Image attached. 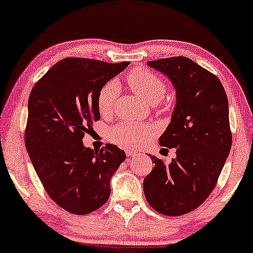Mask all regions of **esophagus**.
<instances>
[{
    "label": "esophagus",
    "mask_w": 253,
    "mask_h": 253,
    "mask_svg": "<svg viewBox=\"0 0 253 253\" xmlns=\"http://www.w3.org/2000/svg\"><path fill=\"white\" fill-rule=\"evenodd\" d=\"M126 154L128 155V156H136L137 155V152H135V151H133V150H126Z\"/></svg>",
    "instance_id": "obj_1"
}]
</instances>
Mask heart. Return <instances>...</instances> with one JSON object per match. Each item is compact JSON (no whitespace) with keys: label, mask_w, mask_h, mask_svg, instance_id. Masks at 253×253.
<instances>
[{"label":"heart","mask_w":253,"mask_h":253,"mask_svg":"<svg viewBox=\"0 0 253 253\" xmlns=\"http://www.w3.org/2000/svg\"><path fill=\"white\" fill-rule=\"evenodd\" d=\"M127 82L136 94L150 105H158L167 92L166 82L148 70L135 69L127 75ZM119 92V84L115 80L103 84L98 92L97 106L100 114L109 115ZM154 128L147 124L122 122L109 130L111 142L124 147H134L153 134Z\"/></svg>","instance_id":"obj_1"}]
</instances>
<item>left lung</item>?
I'll use <instances>...</instances> for the list:
<instances>
[{
    "label": "left lung",
    "instance_id": "1",
    "mask_svg": "<svg viewBox=\"0 0 253 253\" xmlns=\"http://www.w3.org/2000/svg\"><path fill=\"white\" fill-rule=\"evenodd\" d=\"M147 65L168 76L177 93L171 122L159 138L177 156L167 164L150 155L154 168L143 189L156 211L180 216L205 202L230 154L228 101L217 76L190 58H161Z\"/></svg>",
    "mask_w": 253,
    "mask_h": 253
}]
</instances>
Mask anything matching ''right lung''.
Wrapping results in <instances>:
<instances>
[{
  "instance_id": "obj_1",
  "label": "right lung",
  "mask_w": 253,
  "mask_h": 253,
  "mask_svg": "<svg viewBox=\"0 0 253 253\" xmlns=\"http://www.w3.org/2000/svg\"><path fill=\"white\" fill-rule=\"evenodd\" d=\"M128 64L65 58L31 90L26 148L48 196L72 214H89L107 202L112 174L126 159L118 146L92 150L82 138L100 119L99 90Z\"/></svg>"
}]
</instances>
